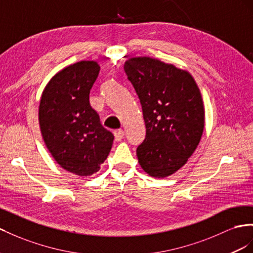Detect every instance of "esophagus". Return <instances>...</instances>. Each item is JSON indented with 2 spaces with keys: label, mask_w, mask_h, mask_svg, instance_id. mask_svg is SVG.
<instances>
[{
  "label": "esophagus",
  "mask_w": 253,
  "mask_h": 253,
  "mask_svg": "<svg viewBox=\"0 0 253 253\" xmlns=\"http://www.w3.org/2000/svg\"><path fill=\"white\" fill-rule=\"evenodd\" d=\"M124 135H125V132L123 129H119V130H115L114 131V138H115V141H121L124 139Z\"/></svg>",
  "instance_id": "34e87169"
}]
</instances>
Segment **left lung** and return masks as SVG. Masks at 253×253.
<instances>
[{"instance_id": "1", "label": "left lung", "mask_w": 253, "mask_h": 253, "mask_svg": "<svg viewBox=\"0 0 253 253\" xmlns=\"http://www.w3.org/2000/svg\"><path fill=\"white\" fill-rule=\"evenodd\" d=\"M124 69L146 127L137 148L139 164L152 177L170 176L188 161L202 137L205 111L198 84L187 70L148 56L128 59Z\"/></svg>"}]
</instances>
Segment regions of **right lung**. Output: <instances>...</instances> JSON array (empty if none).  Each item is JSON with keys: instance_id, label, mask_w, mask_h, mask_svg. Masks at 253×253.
I'll list each match as a JSON object with an SVG mask.
<instances>
[{"instance_id": "add662e5", "label": "right lung", "mask_w": 253, "mask_h": 253, "mask_svg": "<svg viewBox=\"0 0 253 253\" xmlns=\"http://www.w3.org/2000/svg\"><path fill=\"white\" fill-rule=\"evenodd\" d=\"M99 70L95 61H80L63 68L42 90L38 110L48 151L63 169L79 176L99 171L114 139L89 105V90Z\"/></svg>"}]
</instances>
